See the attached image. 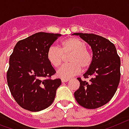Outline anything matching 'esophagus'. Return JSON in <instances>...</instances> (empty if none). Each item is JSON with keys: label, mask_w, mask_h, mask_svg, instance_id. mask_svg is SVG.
Masks as SVG:
<instances>
[{"label": "esophagus", "mask_w": 129, "mask_h": 129, "mask_svg": "<svg viewBox=\"0 0 129 129\" xmlns=\"http://www.w3.org/2000/svg\"><path fill=\"white\" fill-rule=\"evenodd\" d=\"M69 81V79H65V78H61V82H66Z\"/></svg>", "instance_id": "esophagus-1"}]
</instances>
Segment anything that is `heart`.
Masks as SVG:
<instances>
[{"label": "heart", "instance_id": "heart-1", "mask_svg": "<svg viewBox=\"0 0 129 129\" xmlns=\"http://www.w3.org/2000/svg\"><path fill=\"white\" fill-rule=\"evenodd\" d=\"M86 43L77 38H70L60 43V49L52 46L47 54V60L53 67L60 68L65 60V56L70 55L68 61L70 63L63 66L57 72L61 78H71L82 71L87 70L92 65L93 54L86 48Z\"/></svg>", "mask_w": 129, "mask_h": 129}]
</instances>
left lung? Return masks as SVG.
Listing matches in <instances>:
<instances>
[{
    "mask_svg": "<svg viewBox=\"0 0 129 129\" xmlns=\"http://www.w3.org/2000/svg\"><path fill=\"white\" fill-rule=\"evenodd\" d=\"M91 46L93 61L83 75L88 82L82 80L74 96L80 106L88 109L103 106L110 101L120 81V58L116 47L108 40L93 34L74 33Z\"/></svg>",
    "mask_w": 129,
    "mask_h": 129,
    "instance_id": "8db88e82",
    "label": "left lung"
}]
</instances>
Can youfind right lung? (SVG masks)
Masks as SVG:
<instances>
[{"label": "right lung", "mask_w": 129, "mask_h": 129, "mask_svg": "<svg viewBox=\"0 0 129 129\" xmlns=\"http://www.w3.org/2000/svg\"><path fill=\"white\" fill-rule=\"evenodd\" d=\"M59 34L38 32L20 40L10 55L7 82L12 96L21 107L41 111L53 103L61 80L51 79L56 73L47 54Z\"/></svg>", "instance_id": "1"}]
</instances>
